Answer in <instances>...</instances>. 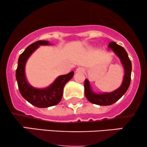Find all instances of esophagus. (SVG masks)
<instances>
[{"instance_id": "1", "label": "esophagus", "mask_w": 147, "mask_h": 147, "mask_svg": "<svg viewBox=\"0 0 147 147\" xmlns=\"http://www.w3.org/2000/svg\"><path fill=\"white\" fill-rule=\"evenodd\" d=\"M84 68H82V67H78V68L76 69V71L77 73H80V72H84Z\"/></svg>"}]
</instances>
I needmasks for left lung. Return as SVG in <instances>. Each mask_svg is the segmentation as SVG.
Wrapping results in <instances>:
<instances>
[{
    "label": "left lung",
    "instance_id": "left-lung-1",
    "mask_svg": "<svg viewBox=\"0 0 147 147\" xmlns=\"http://www.w3.org/2000/svg\"><path fill=\"white\" fill-rule=\"evenodd\" d=\"M109 49H111L118 57L121 62L125 71L123 80L120 87L111 92L96 93L93 90L90 82L88 79H85L84 83V94L86 98L90 102L100 106H108L113 105L117 102L125 94L129 89L131 82V62L129 59L126 50L122 46L119 45L115 42H111L108 45Z\"/></svg>",
    "mask_w": 147,
    "mask_h": 147
}]
</instances>
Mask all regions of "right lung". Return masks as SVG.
<instances>
[{"label": "right lung", "mask_w": 147, "mask_h": 147, "mask_svg": "<svg viewBox=\"0 0 147 147\" xmlns=\"http://www.w3.org/2000/svg\"><path fill=\"white\" fill-rule=\"evenodd\" d=\"M50 45L51 44L49 41L39 40L27 47L19 56L16 71V78L21 96L30 104L39 108H47L58 104L63 97L65 84L73 78L74 74V71H71L65 75L59 76L49 86L45 88L34 87L29 83L25 75L27 60L40 46Z\"/></svg>", "instance_id": "obj_1"}]
</instances>
